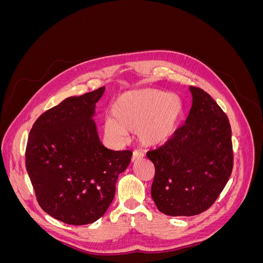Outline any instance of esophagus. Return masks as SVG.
I'll return each instance as SVG.
<instances>
[{"mask_svg":"<svg viewBox=\"0 0 263 263\" xmlns=\"http://www.w3.org/2000/svg\"><path fill=\"white\" fill-rule=\"evenodd\" d=\"M142 157H144V154H142L141 151H139V150H135L134 153H133L132 161H137V160H139V159H141Z\"/></svg>","mask_w":263,"mask_h":263,"instance_id":"esophagus-1","label":"esophagus"}]
</instances>
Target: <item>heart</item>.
<instances>
[{"instance_id": "obj_1", "label": "heart", "mask_w": 263, "mask_h": 263, "mask_svg": "<svg viewBox=\"0 0 263 263\" xmlns=\"http://www.w3.org/2000/svg\"><path fill=\"white\" fill-rule=\"evenodd\" d=\"M112 117L105 119L108 136L121 141L127 133H138L146 146L168 141L177 132L183 114V102L176 94L157 89L125 92L114 101Z\"/></svg>"}]
</instances>
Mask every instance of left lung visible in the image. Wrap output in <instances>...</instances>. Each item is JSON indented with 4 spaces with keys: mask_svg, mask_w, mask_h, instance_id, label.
Here are the masks:
<instances>
[{
    "mask_svg": "<svg viewBox=\"0 0 263 263\" xmlns=\"http://www.w3.org/2000/svg\"><path fill=\"white\" fill-rule=\"evenodd\" d=\"M189 116L160 147L147 157L155 165L151 197L161 213L194 216L217 200L234 166L229 119L211 95L190 86Z\"/></svg>",
    "mask_w": 263,
    "mask_h": 263,
    "instance_id": "1",
    "label": "left lung"
}]
</instances>
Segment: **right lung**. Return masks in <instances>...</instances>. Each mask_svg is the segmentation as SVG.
<instances>
[{
    "label": "right lung",
    "instance_id": "right-lung-1",
    "mask_svg": "<svg viewBox=\"0 0 263 263\" xmlns=\"http://www.w3.org/2000/svg\"><path fill=\"white\" fill-rule=\"evenodd\" d=\"M105 87L71 97L39 116L29 132L25 165L39 206L69 225L102 217L115 195L130 150L101 144L92 119Z\"/></svg>",
    "mask_w": 263,
    "mask_h": 263
}]
</instances>
